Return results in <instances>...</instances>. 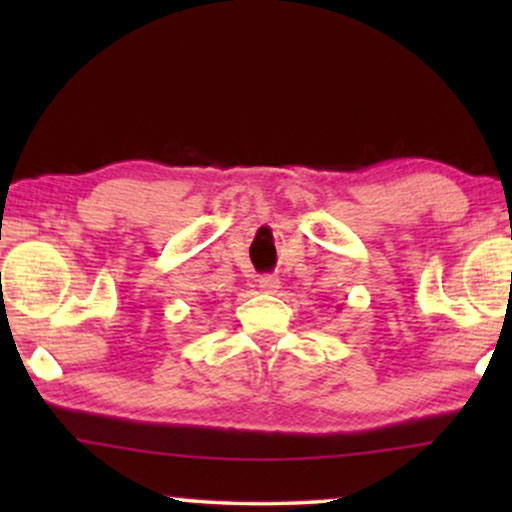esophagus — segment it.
I'll return each mask as SVG.
<instances>
[{
	"label": "esophagus",
	"mask_w": 512,
	"mask_h": 512,
	"mask_svg": "<svg viewBox=\"0 0 512 512\" xmlns=\"http://www.w3.org/2000/svg\"><path fill=\"white\" fill-rule=\"evenodd\" d=\"M258 286H261V289H263L265 293H277V289H279V279L272 277V275H265V277L258 279Z\"/></svg>",
	"instance_id": "obj_1"
}]
</instances>
